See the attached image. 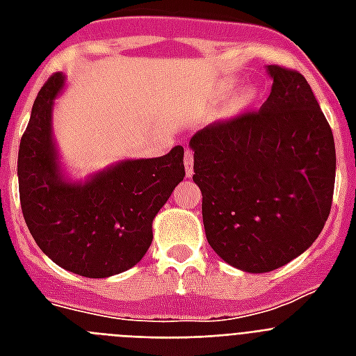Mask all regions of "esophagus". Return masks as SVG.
I'll return each mask as SVG.
<instances>
[{
    "label": "esophagus",
    "instance_id": "esophagus-1",
    "mask_svg": "<svg viewBox=\"0 0 356 356\" xmlns=\"http://www.w3.org/2000/svg\"><path fill=\"white\" fill-rule=\"evenodd\" d=\"M184 170H186V177H192V173H194V153L190 149L184 151Z\"/></svg>",
    "mask_w": 356,
    "mask_h": 356
}]
</instances>
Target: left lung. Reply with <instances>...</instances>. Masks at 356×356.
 <instances>
[{
	"label": "left lung",
	"mask_w": 356,
	"mask_h": 356,
	"mask_svg": "<svg viewBox=\"0 0 356 356\" xmlns=\"http://www.w3.org/2000/svg\"><path fill=\"white\" fill-rule=\"evenodd\" d=\"M264 105L190 138L211 248L227 264L266 273L314 243L332 205L337 151L312 88L296 70L268 66Z\"/></svg>",
	"instance_id": "1"
}]
</instances>
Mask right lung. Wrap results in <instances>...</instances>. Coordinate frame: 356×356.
Returning <instances> with one entry per match:
<instances>
[{
	"mask_svg": "<svg viewBox=\"0 0 356 356\" xmlns=\"http://www.w3.org/2000/svg\"><path fill=\"white\" fill-rule=\"evenodd\" d=\"M64 75L40 88L18 151L19 203L38 248L64 270L103 279L138 264L153 240V218L184 177V149L122 161L85 183L60 173L53 144V99Z\"/></svg>",
	"mask_w": 356,
	"mask_h": 356,
	"instance_id": "right-lung-1",
	"label": "right lung"
}]
</instances>
